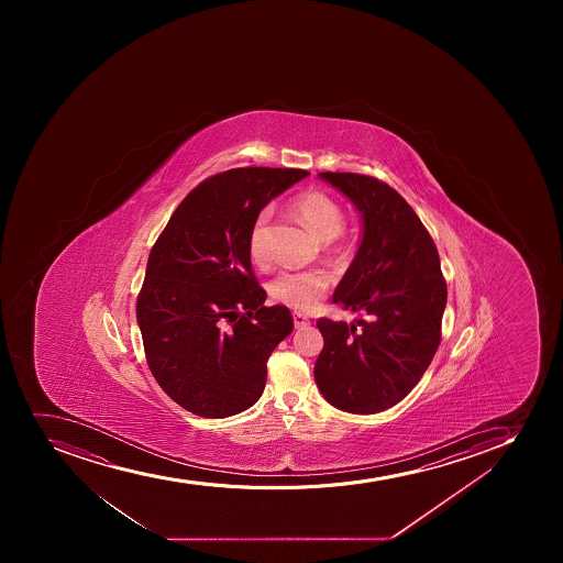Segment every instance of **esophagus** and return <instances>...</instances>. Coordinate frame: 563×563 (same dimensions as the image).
<instances>
[{
	"label": "esophagus",
	"mask_w": 563,
	"mask_h": 563,
	"mask_svg": "<svg viewBox=\"0 0 563 563\" xmlns=\"http://www.w3.org/2000/svg\"><path fill=\"white\" fill-rule=\"evenodd\" d=\"M294 324H296V329H305L310 324V319L307 316H302V313L294 312Z\"/></svg>",
	"instance_id": "34e87169"
}]
</instances>
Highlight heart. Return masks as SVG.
<instances>
[{
	"label": "heart",
	"mask_w": 563,
	"mask_h": 563,
	"mask_svg": "<svg viewBox=\"0 0 563 563\" xmlns=\"http://www.w3.org/2000/svg\"><path fill=\"white\" fill-rule=\"evenodd\" d=\"M291 207L316 236L329 242L334 251H343L345 245L340 242V233L345 223V214L332 196L319 189L302 190L301 195L294 198ZM269 220H272V211L262 209L251 225L250 255L255 262H266ZM327 288H329V277L324 273L286 272L273 280L269 291L278 301L299 310H310L318 305Z\"/></svg>",
	"instance_id": "heart-1"
}]
</instances>
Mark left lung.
<instances>
[{"label": "left lung", "instance_id": "left-lung-1", "mask_svg": "<svg viewBox=\"0 0 563 563\" xmlns=\"http://www.w3.org/2000/svg\"><path fill=\"white\" fill-rule=\"evenodd\" d=\"M319 178L362 212V242L332 297L362 318L319 319L324 345L313 378L341 411L373 415L406 398L439 349L448 301L439 251L389 185L352 173Z\"/></svg>", "mask_w": 563, "mask_h": 563}]
</instances>
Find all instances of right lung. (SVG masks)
<instances>
[{
	"label": "right lung",
	"mask_w": 563,
	"mask_h": 563,
	"mask_svg": "<svg viewBox=\"0 0 563 563\" xmlns=\"http://www.w3.org/2000/svg\"><path fill=\"white\" fill-rule=\"evenodd\" d=\"M301 168H233L201 181L179 203L148 255L137 297L146 362L178 406L225 418L261 398L267 357L290 335L283 305L251 269L256 214L291 185Z\"/></svg>",
	"instance_id": "1"
}]
</instances>
